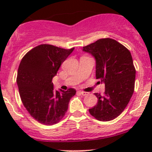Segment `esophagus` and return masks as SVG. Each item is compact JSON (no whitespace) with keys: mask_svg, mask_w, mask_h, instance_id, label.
Segmentation results:
<instances>
[{"mask_svg":"<svg viewBox=\"0 0 152 152\" xmlns=\"http://www.w3.org/2000/svg\"><path fill=\"white\" fill-rule=\"evenodd\" d=\"M79 93H80V94H82V96H87V95H88V93H87V92L79 91Z\"/></svg>","mask_w":152,"mask_h":152,"instance_id":"esophagus-1","label":"esophagus"}]
</instances>
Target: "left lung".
I'll use <instances>...</instances> for the list:
<instances>
[{
    "label": "left lung",
    "instance_id": "obj_1",
    "mask_svg": "<svg viewBox=\"0 0 152 152\" xmlns=\"http://www.w3.org/2000/svg\"><path fill=\"white\" fill-rule=\"evenodd\" d=\"M82 50L96 59V76L104 83V95L94 93L97 104L89 109L97 120L109 121L121 114L134 93L135 68L129 50L110 38L100 39Z\"/></svg>",
    "mask_w": 152,
    "mask_h": 152
}]
</instances>
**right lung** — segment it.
<instances>
[{
  "label": "right lung",
  "mask_w": 152,
  "mask_h": 152,
  "mask_svg": "<svg viewBox=\"0 0 152 152\" xmlns=\"http://www.w3.org/2000/svg\"><path fill=\"white\" fill-rule=\"evenodd\" d=\"M74 48L67 50L51 45H38L23 56L17 84L23 106L39 123L53 125L65 116L76 90H55L52 79Z\"/></svg>",
  "instance_id": "obj_1"
}]
</instances>
